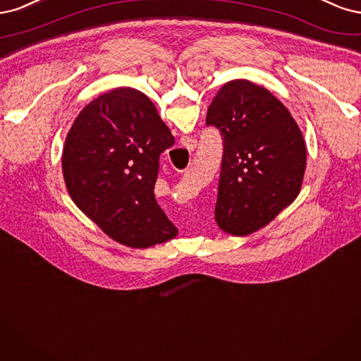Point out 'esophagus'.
<instances>
[{
  "label": "esophagus",
  "instance_id": "esophagus-1",
  "mask_svg": "<svg viewBox=\"0 0 361 361\" xmlns=\"http://www.w3.org/2000/svg\"><path fill=\"white\" fill-rule=\"evenodd\" d=\"M181 144H183L184 148H188L189 151H193L197 147V141L195 137H183Z\"/></svg>",
  "mask_w": 361,
  "mask_h": 361
}]
</instances>
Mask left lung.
<instances>
[{"label":"left lung","instance_id":"8db88e82","mask_svg":"<svg viewBox=\"0 0 361 361\" xmlns=\"http://www.w3.org/2000/svg\"><path fill=\"white\" fill-rule=\"evenodd\" d=\"M205 123L224 139L216 222L228 234L249 235L297 197L306 169L303 135L282 102L246 79L219 90Z\"/></svg>","mask_w":361,"mask_h":361}]
</instances>
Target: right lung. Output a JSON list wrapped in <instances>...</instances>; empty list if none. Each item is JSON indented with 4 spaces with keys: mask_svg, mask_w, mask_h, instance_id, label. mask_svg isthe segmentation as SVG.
<instances>
[{
    "mask_svg": "<svg viewBox=\"0 0 361 361\" xmlns=\"http://www.w3.org/2000/svg\"><path fill=\"white\" fill-rule=\"evenodd\" d=\"M176 139L151 100L117 88L80 111L68 132L63 173L68 195L104 234L129 247L177 235L154 196L159 159Z\"/></svg>",
    "mask_w": 361,
    "mask_h": 361,
    "instance_id": "1",
    "label": "right lung"
}]
</instances>
